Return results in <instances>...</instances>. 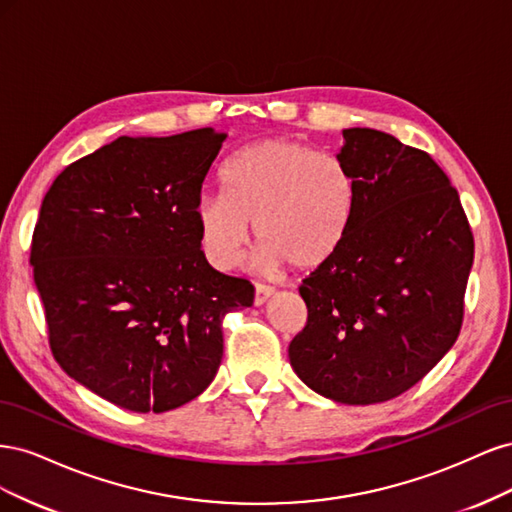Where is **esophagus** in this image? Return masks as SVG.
Here are the masks:
<instances>
[{
	"label": "esophagus",
	"instance_id": "esophagus-1",
	"mask_svg": "<svg viewBox=\"0 0 512 512\" xmlns=\"http://www.w3.org/2000/svg\"><path fill=\"white\" fill-rule=\"evenodd\" d=\"M275 294V290L271 286L265 284H256V294H254V305H265L271 297Z\"/></svg>",
	"mask_w": 512,
	"mask_h": 512
}]
</instances>
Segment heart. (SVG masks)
<instances>
[{"instance_id":"heart-1","label":"heart","mask_w":512,"mask_h":512,"mask_svg":"<svg viewBox=\"0 0 512 512\" xmlns=\"http://www.w3.org/2000/svg\"><path fill=\"white\" fill-rule=\"evenodd\" d=\"M224 194L196 207L205 254L220 269L241 260L256 228L258 265L314 271L342 250L354 211V179L329 153L292 138H265L232 156Z\"/></svg>"}]
</instances>
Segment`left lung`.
<instances>
[{
    "label": "left lung",
    "instance_id": "1",
    "mask_svg": "<svg viewBox=\"0 0 512 512\" xmlns=\"http://www.w3.org/2000/svg\"><path fill=\"white\" fill-rule=\"evenodd\" d=\"M354 211L333 260L305 277V329L290 365L339 404L389 401L453 348L474 262L457 190L429 153L371 128L344 130L337 153Z\"/></svg>",
    "mask_w": 512,
    "mask_h": 512
}]
</instances>
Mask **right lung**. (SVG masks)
<instances>
[{"mask_svg":"<svg viewBox=\"0 0 512 512\" xmlns=\"http://www.w3.org/2000/svg\"><path fill=\"white\" fill-rule=\"evenodd\" d=\"M226 134L119 136L66 166L34 228V282L55 361L132 412L188 404L213 382L222 318L254 286L215 271L196 207Z\"/></svg>","mask_w":512,"mask_h":512,"instance_id":"add662e5","label":"right lung"}]
</instances>
